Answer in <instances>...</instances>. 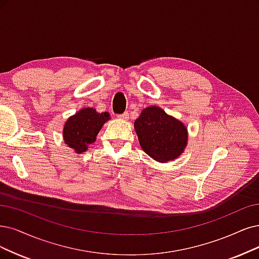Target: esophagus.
<instances>
[{"label":"esophagus","instance_id":"1","mask_svg":"<svg viewBox=\"0 0 259 259\" xmlns=\"http://www.w3.org/2000/svg\"><path fill=\"white\" fill-rule=\"evenodd\" d=\"M117 117L122 119V120H128L129 119V113L128 112H124L122 114H118Z\"/></svg>","mask_w":259,"mask_h":259}]
</instances>
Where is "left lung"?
Listing matches in <instances>:
<instances>
[{
  "instance_id": "1",
  "label": "left lung",
  "mask_w": 259,
  "mask_h": 259,
  "mask_svg": "<svg viewBox=\"0 0 259 259\" xmlns=\"http://www.w3.org/2000/svg\"><path fill=\"white\" fill-rule=\"evenodd\" d=\"M135 129L142 149L161 163L178 158L188 144L185 124L156 105L142 111Z\"/></svg>"
}]
</instances>
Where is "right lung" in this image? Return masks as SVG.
<instances>
[{
    "instance_id": "obj_1",
    "label": "right lung",
    "mask_w": 259,
    "mask_h": 259,
    "mask_svg": "<svg viewBox=\"0 0 259 259\" xmlns=\"http://www.w3.org/2000/svg\"><path fill=\"white\" fill-rule=\"evenodd\" d=\"M108 112L98 113L93 108H85L72 115L64 124L63 137L65 144L73 148L76 154L89 149V145L96 141L104 122L110 119Z\"/></svg>"
}]
</instances>
